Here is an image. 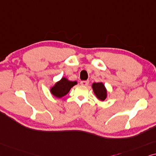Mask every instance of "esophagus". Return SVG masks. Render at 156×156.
I'll return each mask as SVG.
<instances>
[{
	"instance_id": "esophagus-1",
	"label": "esophagus",
	"mask_w": 156,
	"mask_h": 156,
	"mask_svg": "<svg viewBox=\"0 0 156 156\" xmlns=\"http://www.w3.org/2000/svg\"><path fill=\"white\" fill-rule=\"evenodd\" d=\"M88 83H89L88 80H82V81L80 82V84H81L82 86H88Z\"/></svg>"
}]
</instances>
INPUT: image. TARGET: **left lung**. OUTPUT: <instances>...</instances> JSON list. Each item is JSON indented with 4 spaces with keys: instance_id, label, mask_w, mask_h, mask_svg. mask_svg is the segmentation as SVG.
I'll return each instance as SVG.
<instances>
[{
    "instance_id": "1",
    "label": "left lung",
    "mask_w": 156,
    "mask_h": 156,
    "mask_svg": "<svg viewBox=\"0 0 156 156\" xmlns=\"http://www.w3.org/2000/svg\"><path fill=\"white\" fill-rule=\"evenodd\" d=\"M92 88L95 96L101 101H105L107 98V90L103 83H93Z\"/></svg>"
}]
</instances>
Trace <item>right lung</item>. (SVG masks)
<instances>
[{
  "label": "right lung",
  "mask_w": 156,
  "mask_h": 156,
  "mask_svg": "<svg viewBox=\"0 0 156 156\" xmlns=\"http://www.w3.org/2000/svg\"><path fill=\"white\" fill-rule=\"evenodd\" d=\"M77 84L76 81H70L67 78H62L51 88V93L54 96L61 98L69 92L70 88Z\"/></svg>",
  "instance_id": "1"
}]
</instances>
